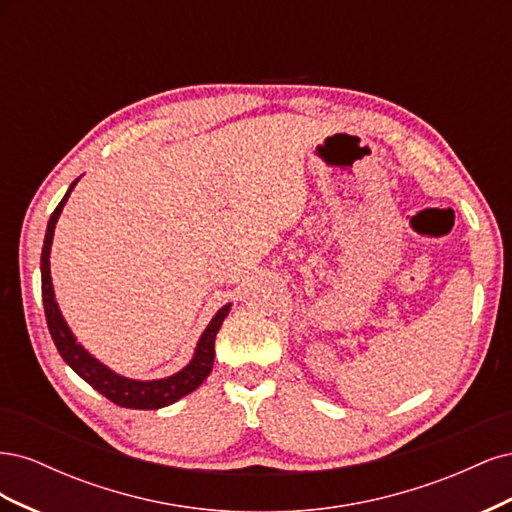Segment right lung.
I'll return each instance as SVG.
<instances>
[{
    "label": "right lung",
    "mask_w": 512,
    "mask_h": 512,
    "mask_svg": "<svg viewBox=\"0 0 512 512\" xmlns=\"http://www.w3.org/2000/svg\"><path fill=\"white\" fill-rule=\"evenodd\" d=\"M81 179V177H79ZM74 179L68 188L66 196L61 198V203L51 213L49 226H46L44 245H42V256H40V273H42V303H44V316L46 324H49V331L53 342L57 346V352L64 359L76 374H79L89 386H94L98 393H102L106 399H111L113 404L121 408H134V410H158L164 406L175 404L181 397L196 391L205 378L211 374L213 359H215V335H218L224 318L230 312V303L218 309V314L211 318L207 329L200 335L198 344L194 348V356L190 363L177 374L160 378V380H132L117 374L111 367L100 363L94 354H89L79 342H76L74 333L70 331L68 322L61 316V309L55 301V290L51 280V245L55 235V224L59 220L64 205L74 190V185L79 183Z\"/></svg>",
    "instance_id": "right-lung-1"
}]
</instances>
